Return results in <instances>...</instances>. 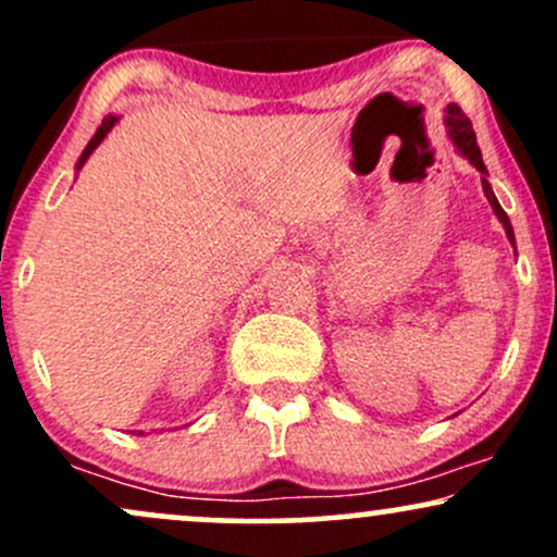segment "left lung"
Masks as SVG:
<instances>
[{"label": "left lung", "mask_w": 557, "mask_h": 557, "mask_svg": "<svg viewBox=\"0 0 557 557\" xmlns=\"http://www.w3.org/2000/svg\"><path fill=\"white\" fill-rule=\"evenodd\" d=\"M445 112H447V117H445L447 136L453 138V144H456V149L461 151V154H463L466 159H469V162L474 164V168H476L479 172H482V175H487V168H484V162H482V151H479V146H476V133H474V127H471V120L466 117L463 110H461V107H458V104H447ZM482 188H484V196H487L490 207L495 209L497 220L503 222L505 235H508V240L516 243V238H513V227H510L508 214H505L500 203H497V198H495V194H492L487 177H482Z\"/></svg>", "instance_id": "8db88e82"}]
</instances>
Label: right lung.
<instances>
[{
	"instance_id": "add662e5",
	"label": "right lung",
	"mask_w": 557,
	"mask_h": 557,
	"mask_svg": "<svg viewBox=\"0 0 557 557\" xmlns=\"http://www.w3.org/2000/svg\"><path fill=\"white\" fill-rule=\"evenodd\" d=\"M114 123H117V117H112V114H110V117H104V120H101L99 131H96V133H94V138H91V140H88V146H86V149H83V154H81V159H78V170L83 168V162H86V159H88V157H91V151L96 149V146H99V144H101V140H104V136H107V133H110V131H112V127H114Z\"/></svg>"
}]
</instances>
